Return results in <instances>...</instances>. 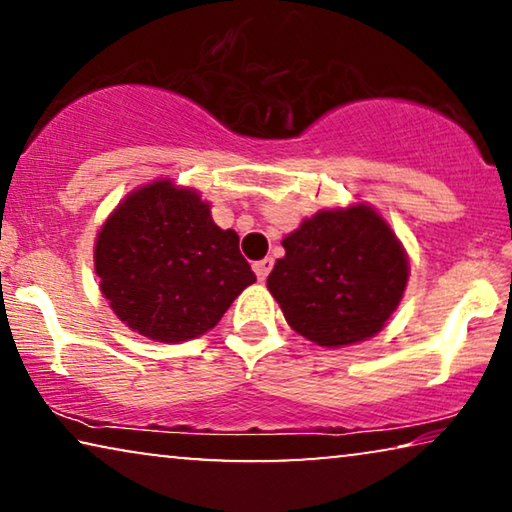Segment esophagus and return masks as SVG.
Segmentation results:
<instances>
[{
    "label": "esophagus",
    "mask_w": 512,
    "mask_h": 512,
    "mask_svg": "<svg viewBox=\"0 0 512 512\" xmlns=\"http://www.w3.org/2000/svg\"><path fill=\"white\" fill-rule=\"evenodd\" d=\"M272 265H275V261H272V258H263V261H256L254 263V272H256L258 282H265V279H268Z\"/></svg>",
    "instance_id": "esophagus-1"
}]
</instances>
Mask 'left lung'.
Here are the masks:
<instances>
[{
	"mask_svg": "<svg viewBox=\"0 0 512 512\" xmlns=\"http://www.w3.org/2000/svg\"><path fill=\"white\" fill-rule=\"evenodd\" d=\"M282 247L268 289L293 331L321 347L373 338L401 303L408 256L373 207L317 212Z\"/></svg>",
	"mask_w": 512,
	"mask_h": 512,
	"instance_id": "8db88e82",
	"label": "left lung"
}]
</instances>
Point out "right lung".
Wrapping results in <instances>:
<instances>
[{"label": "right lung", "mask_w": 512, "mask_h": 512, "mask_svg": "<svg viewBox=\"0 0 512 512\" xmlns=\"http://www.w3.org/2000/svg\"><path fill=\"white\" fill-rule=\"evenodd\" d=\"M95 270L116 317L156 342L193 340L256 282L235 230L170 179L130 193L97 235Z\"/></svg>", "instance_id": "1"}]
</instances>
